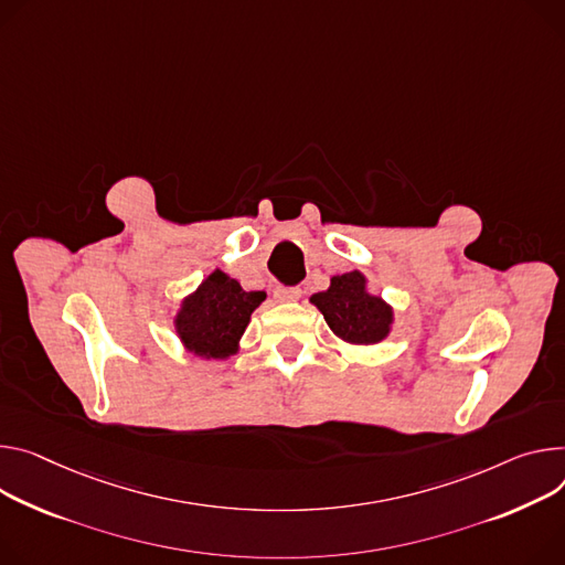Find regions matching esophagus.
<instances>
[{"instance_id": "1", "label": "esophagus", "mask_w": 565, "mask_h": 565, "mask_svg": "<svg viewBox=\"0 0 565 565\" xmlns=\"http://www.w3.org/2000/svg\"><path fill=\"white\" fill-rule=\"evenodd\" d=\"M273 295H275V299L277 301H297L299 297H301V290L299 288H288V286H277L275 290H273Z\"/></svg>"}]
</instances>
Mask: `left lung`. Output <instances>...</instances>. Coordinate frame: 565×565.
<instances>
[{
  "label": "left lung",
  "mask_w": 565,
  "mask_h": 565,
  "mask_svg": "<svg viewBox=\"0 0 565 565\" xmlns=\"http://www.w3.org/2000/svg\"><path fill=\"white\" fill-rule=\"evenodd\" d=\"M311 301L324 316L329 329L344 342L376 344L392 331V306L367 292V279L358 270L331 277V286L316 292Z\"/></svg>",
  "instance_id": "obj_1"
}]
</instances>
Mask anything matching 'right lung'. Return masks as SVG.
<instances>
[{
	"label": "right lung",
	"mask_w": 565,
	"mask_h": 565,
	"mask_svg": "<svg viewBox=\"0 0 565 565\" xmlns=\"http://www.w3.org/2000/svg\"><path fill=\"white\" fill-rule=\"evenodd\" d=\"M264 299L266 292H245L236 279L214 270L195 292L184 297L175 316L178 338L193 355L225 361L238 351L249 316Z\"/></svg>",
	"instance_id": "obj_1"
}]
</instances>
